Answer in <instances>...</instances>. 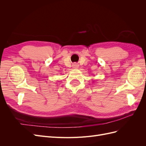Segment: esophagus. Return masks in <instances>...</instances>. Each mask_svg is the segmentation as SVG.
Here are the masks:
<instances>
[{
  "label": "esophagus",
  "instance_id": "esophagus-1",
  "mask_svg": "<svg viewBox=\"0 0 146 146\" xmlns=\"http://www.w3.org/2000/svg\"><path fill=\"white\" fill-rule=\"evenodd\" d=\"M72 66H73L74 68H78V65L77 64H73Z\"/></svg>",
  "mask_w": 146,
  "mask_h": 146
}]
</instances>
